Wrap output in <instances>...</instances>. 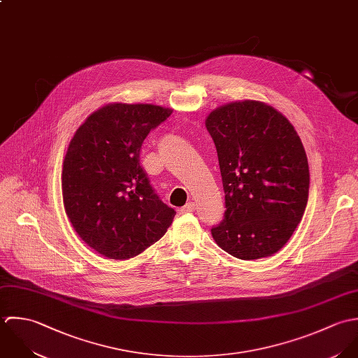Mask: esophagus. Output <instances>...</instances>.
<instances>
[{
    "instance_id": "esophagus-1",
    "label": "esophagus",
    "mask_w": 358,
    "mask_h": 358,
    "mask_svg": "<svg viewBox=\"0 0 358 358\" xmlns=\"http://www.w3.org/2000/svg\"><path fill=\"white\" fill-rule=\"evenodd\" d=\"M196 209V203L195 202H188L182 209H181V213H189V212H194Z\"/></svg>"
}]
</instances>
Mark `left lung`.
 Listing matches in <instances>:
<instances>
[{
    "instance_id": "obj_1",
    "label": "left lung",
    "mask_w": 358,
    "mask_h": 358,
    "mask_svg": "<svg viewBox=\"0 0 358 358\" xmlns=\"http://www.w3.org/2000/svg\"><path fill=\"white\" fill-rule=\"evenodd\" d=\"M225 194L215 243L241 260L268 257L284 248L306 210L310 171L294 127L271 105L245 99L206 117Z\"/></svg>"
}]
</instances>
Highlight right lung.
Here are the masks:
<instances>
[{
	"label": "right lung",
	"mask_w": 358,
	"mask_h": 358,
	"mask_svg": "<svg viewBox=\"0 0 358 358\" xmlns=\"http://www.w3.org/2000/svg\"><path fill=\"white\" fill-rule=\"evenodd\" d=\"M173 109L152 103H108L77 129L62 169L65 212L96 253L129 260L157 242L174 209L153 192L140 164L149 131Z\"/></svg>",
	"instance_id": "add662e5"
}]
</instances>
